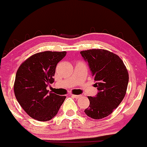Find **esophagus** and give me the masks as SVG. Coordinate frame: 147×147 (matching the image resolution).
<instances>
[{
	"instance_id": "1",
	"label": "esophagus",
	"mask_w": 147,
	"mask_h": 147,
	"mask_svg": "<svg viewBox=\"0 0 147 147\" xmlns=\"http://www.w3.org/2000/svg\"><path fill=\"white\" fill-rule=\"evenodd\" d=\"M71 96L74 97L75 98H80V97H82L81 95H74V94H71Z\"/></svg>"
}]
</instances>
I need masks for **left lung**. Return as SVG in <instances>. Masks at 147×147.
<instances>
[{
	"label": "left lung",
	"instance_id": "left-lung-1",
	"mask_svg": "<svg viewBox=\"0 0 147 147\" xmlns=\"http://www.w3.org/2000/svg\"><path fill=\"white\" fill-rule=\"evenodd\" d=\"M88 62L94 86L98 93L88 96L90 105L85 110L93 119L107 117L120 105L127 91L129 74L123 61L119 56L102 49H91L80 52Z\"/></svg>",
	"mask_w": 147,
	"mask_h": 147
}]
</instances>
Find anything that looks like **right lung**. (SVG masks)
<instances>
[{
	"instance_id": "1",
	"label": "right lung",
	"mask_w": 147,
	"mask_h": 147,
	"mask_svg": "<svg viewBox=\"0 0 147 147\" xmlns=\"http://www.w3.org/2000/svg\"><path fill=\"white\" fill-rule=\"evenodd\" d=\"M66 51H44L30 57L16 73L14 91L18 103L32 119L47 121L57 114L65 96L47 90L54 82L57 65Z\"/></svg>"
}]
</instances>
